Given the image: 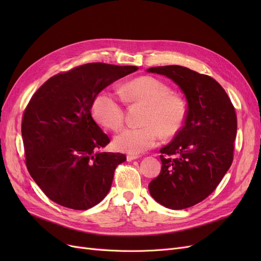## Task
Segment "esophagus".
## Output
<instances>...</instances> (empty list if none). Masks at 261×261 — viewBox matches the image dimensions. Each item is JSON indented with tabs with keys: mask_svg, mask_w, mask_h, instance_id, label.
Segmentation results:
<instances>
[{
	"mask_svg": "<svg viewBox=\"0 0 261 261\" xmlns=\"http://www.w3.org/2000/svg\"><path fill=\"white\" fill-rule=\"evenodd\" d=\"M138 159V155H133V154H127V156H126V160H127L128 162L133 161V160H137Z\"/></svg>",
	"mask_w": 261,
	"mask_h": 261,
	"instance_id": "1",
	"label": "esophagus"
}]
</instances>
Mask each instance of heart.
Listing matches in <instances>:
<instances>
[{
    "instance_id": "1",
    "label": "heart",
    "mask_w": 261,
    "mask_h": 261,
    "mask_svg": "<svg viewBox=\"0 0 261 261\" xmlns=\"http://www.w3.org/2000/svg\"><path fill=\"white\" fill-rule=\"evenodd\" d=\"M122 93L135 101L149 105L145 123L140 127H125L114 137V147L120 151L139 154L155 147L163 137L174 135L186 120L185 102L172 94L170 87L153 77L144 76L124 84ZM92 112L98 122L110 129H117L124 123L123 97L118 91L103 90L96 97Z\"/></svg>"
}]
</instances>
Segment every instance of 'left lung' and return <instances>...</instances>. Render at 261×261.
I'll return each instance as SVG.
<instances>
[{
  "label": "left lung",
  "mask_w": 261,
  "mask_h": 261,
  "mask_svg": "<svg viewBox=\"0 0 261 261\" xmlns=\"http://www.w3.org/2000/svg\"><path fill=\"white\" fill-rule=\"evenodd\" d=\"M149 73L167 76L184 92V126L160 152L161 172L149 184L152 198L179 210L195 206L215 191L233 162L238 118L221 85L178 65L158 66Z\"/></svg>",
  "instance_id": "1"
}]
</instances>
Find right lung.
<instances>
[{"mask_svg":"<svg viewBox=\"0 0 261 261\" xmlns=\"http://www.w3.org/2000/svg\"><path fill=\"white\" fill-rule=\"evenodd\" d=\"M137 69L88 63L51 77L31 97L21 122L26 165L52 201L87 210L109 193L126 155L101 151L110 138L91 108L106 87Z\"/></svg>","mask_w":261,"mask_h":261,"instance_id":"add662e5","label":"right lung"}]
</instances>
